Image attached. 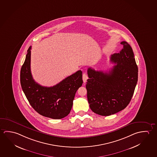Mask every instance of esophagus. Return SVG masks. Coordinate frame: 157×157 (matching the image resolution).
<instances>
[{
	"label": "esophagus",
	"instance_id": "1",
	"mask_svg": "<svg viewBox=\"0 0 157 157\" xmlns=\"http://www.w3.org/2000/svg\"><path fill=\"white\" fill-rule=\"evenodd\" d=\"M87 78H88V77H87V75H86V73H84L83 75H82V80H83V82H86V80L87 79Z\"/></svg>",
	"mask_w": 157,
	"mask_h": 157
}]
</instances>
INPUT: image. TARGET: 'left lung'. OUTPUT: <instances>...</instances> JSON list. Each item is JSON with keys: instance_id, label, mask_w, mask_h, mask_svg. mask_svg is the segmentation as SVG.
<instances>
[{"instance_id": "1", "label": "left lung", "mask_w": 157, "mask_h": 157, "mask_svg": "<svg viewBox=\"0 0 157 157\" xmlns=\"http://www.w3.org/2000/svg\"><path fill=\"white\" fill-rule=\"evenodd\" d=\"M119 53L112 55L116 64L108 72L87 70L86 88L90 108L94 113L108 116L122 111L128 105L138 80V67L131 46L126 41Z\"/></svg>"}]
</instances>
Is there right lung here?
<instances>
[{"label": "right lung", "instance_id": "obj_1", "mask_svg": "<svg viewBox=\"0 0 157 157\" xmlns=\"http://www.w3.org/2000/svg\"><path fill=\"white\" fill-rule=\"evenodd\" d=\"M31 49L29 48L20 72L21 87L31 106L41 116L59 119L68 116L78 89L82 85V72L78 71L51 87L36 82L31 71Z\"/></svg>", "mask_w": 157, "mask_h": 157}]
</instances>
